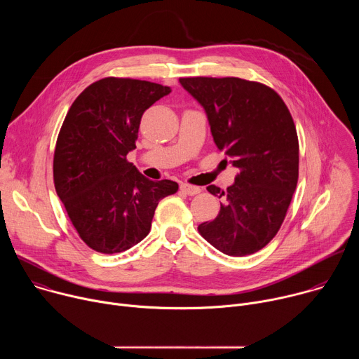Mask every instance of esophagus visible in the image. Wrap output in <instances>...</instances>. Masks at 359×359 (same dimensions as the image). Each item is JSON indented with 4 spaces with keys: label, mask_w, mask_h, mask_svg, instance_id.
Instances as JSON below:
<instances>
[{
    "label": "esophagus",
    "mask_w": 359,
    "mask_h": 359,
    "mask_svg": "<svg viewBox=\"0 0 359 359\" xmlns=\"http://www.w3.org/2000/svg\"><path fill=\"white\" fill-rule=\"evenodd\" d=\"M180 190H182L183 193H186L187 196H194V194H198V193L201 191L200 187L191 186V184H187V183H182V184H180Z\"/></svg>",
    "instance_id": "34e87169"
}]
</instances>
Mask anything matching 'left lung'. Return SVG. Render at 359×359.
<instances>
[{
	"mask_svg": "<svg viewBox=\"0 0 359 359\" xmlns=\"http://www.w3.org/2000/svg\"><path fill=\"white\" fill-rule=\"evenodd\" d=\"M206 112L219 150L240 169L219 197V216L198 226L219 251L243 257L267 245L280 230L298 180V137L291 114L271 88L240 78H180Z\"/></svg>",
	"mask_w": 359,
	"mask_h": 359,
	"instance_id": "left-lung-1",
	"label": "left lung"
}]
</instances>
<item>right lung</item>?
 I'll use <instances>...</instances> for the list:
<instances>
[{
    "label": "right lung",
    "instance_id": "add662e5",
    "mask_svg": "<svg viewBox=\"0 0 359 359\" xmlns=\"http://www.w3.org/2000/svg\"><path fill=\"white\" fill-rule=\"evenodd\" d=\"M172 89L129 78H104L72 104L54 155L57 194L81 238L95 251L129 250L150 231L172 180L142 176L126 155L136 149L143 112Z\"/></svg>",
    "mask_w": 359,
    "mask_h": 359
}]
</instances>
